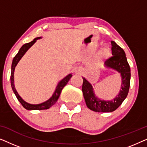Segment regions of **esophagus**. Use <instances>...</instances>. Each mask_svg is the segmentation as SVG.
<instances>
[{"mask_svg": "<svg viewBox=\"0 0 147 147\" xmlns=\"http://www.w3.org/2000/svg\"><path fill=\"white\" fill-rule=\"evenodd\" d=\"M75 73L77 74H82L83 73V70H82V68H80V67H77L75 69Z\"/></svg>", "mask_w": 147, "mask_h": 147, "instance_id": "obj_1", "label": "esophagus"}]
</instances>
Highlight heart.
Returning <instances> with one entry per match:
<instances>
[{"label":"heart","instance_id":"b5f03b06","mask_svg":"<svg viewBox=\"0 0 147 147\" xmlns=\"http://www.w3.org/2000/svg\"><path fill=\"white\" fill-rule=\"evenodd\" d=\"M110 55V51L108 47H102L96 54L94 61L98 65H101L103 62L107 59Z\"/></svg>","mask_w":147,"mask_h":147}]
</instances>
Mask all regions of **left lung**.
Here are the masks:
<instances>
[{"label": "left lung", "instance_id": "left-lung-1", "mask_svg": "<svg viewBox=\"0 0 147 147\" xmlns=\"http://www.w3.org/2000/svg\"><path fill=\"white\" fill-rule=\"evenodd\" d=\"M112 57L106 60L105 67L114 69L120 73L122 83L119 93L112 100H104L98 98L94 92L92 84L83 78L82 92L87 107L98 112H111L121 105L128 95L130 82V68L126 59L125 52L114 41H111Z\"/></svg>", "mask_w": 147, "mask_h": 147}]
</instances>
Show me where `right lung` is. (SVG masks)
<instances>
[{"label": "right lung", "mask_w": 147, "mask_h": 147, "mask_svg": "<svg viewBox=\"0 0 147 147\" xmlns=\"http://www.w3.org/2000/svg\"><path fill=\"white\" fill-rule=\"evenodd\" d=\"M41 37H36L35 39H33V41L30 42V43L24 44V45L21 47V49H19L18 53L15 56V57L13 58V62H12V65H11V87L13 89V91L14 94H15L16 97L18 99V100L20 102V103L22 104V106H23L25 109L28 110H46L51 107L52 106L54 105L56 103V102L57 101L58 98H59L60 94H61V90L64 88L66 84H67V82H69L70 78L72 77V74H68L67 76H65L63 79H62L59 83H58L57 87L55 88V92L51 98L49 100H47V101L43 102V103L38 104H31L28 103V102H25L21 96H19V94H18V92L15 89V84H14V72H15V67L19 63V61L21 60V59L23 57V56L25 55L26 52L28 51V49L33 45L34 43L37 41V40L41 39Z\"/></svg>", "instance_id": "obj_1"}]
</instances>
